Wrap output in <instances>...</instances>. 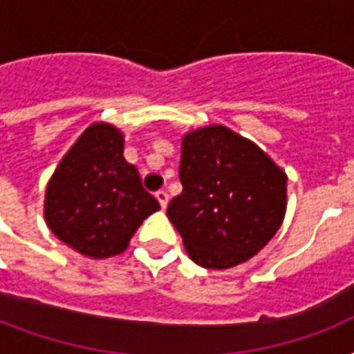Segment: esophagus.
Wrapping results in <instances>:
<instances>
[{
    "label": "esophagus",
    "mask_w": 354,
    "mask_h": 354,
    "mask_svg": "<svg viewBox=\"0 0 354 354\" xmlns=\"http://www.w3.org/2000/svg\"><path fill=\"white\" fill-rule=\"evenodd\" d=\"M156 198H158L161 207L165 209L167 204H169V194H167V191H158V193H156Z\"/></svg>",
    "instance_id": "1"
}]
</instances>
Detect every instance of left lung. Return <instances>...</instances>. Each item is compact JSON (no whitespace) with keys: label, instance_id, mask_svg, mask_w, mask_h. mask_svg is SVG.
Segmentation results:
<instances>
[{"label":"left lung","instance_id":"1","mask_svg":"<svg viewBox=\"0 0 354 354\" xmlns=\"http://www.w3.org/2000/svg\"><path fill=\"white\" fill-rule=\"evenodd\" d=\"M180 182L183 191L171 200L167 216L198 266L246 263L283 224L285 171L222 124L183 136Z\"/></svg>","mask_w":354,"mask_h":354}]
</instances>
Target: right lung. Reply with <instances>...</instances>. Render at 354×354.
<instances>
[{"mask_svg": "<svg viewBox=\"0 0 354 354\" xmlns=\"http://www.w3.org/2000/svg\"><path fill=\"white\" fill-rule=\"evenodd\" d=\"M124 139L93 122L68 150L47 183L46 222L55 235L91 259L119 255L141 222L160 209L138 169L122 158Z\"/></svg>", "mask_w": 354, "mask_h": 354, "instance_id": "right-lung-1", "label": "right lung"}]
</instances>
